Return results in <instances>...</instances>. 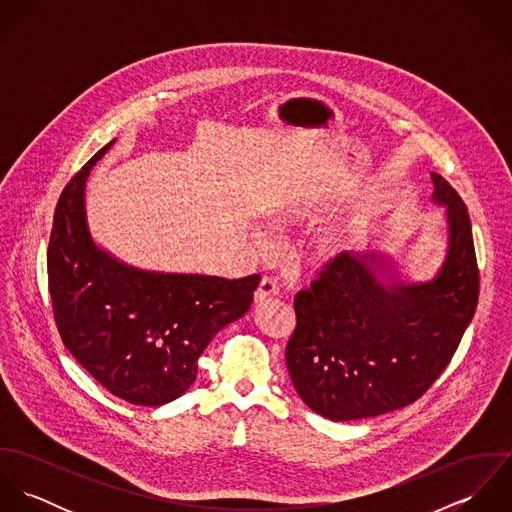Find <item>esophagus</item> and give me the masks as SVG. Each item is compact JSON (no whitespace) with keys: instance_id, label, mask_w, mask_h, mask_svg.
Segmentation results:
<instances>
[{"instance_id":"obj_1","label":"esophagus","mask_w":512,"mask_h":512,"mask_svg":"<svg viewBox=\"0 0 512 512\" xmlns=\"http://www.w3.org/2000/svg\"><path fill=\"white\" fill-rule=\"evenodd\" d=\"M276 295H278V286H276V282H274L272 278H264V280L260 282L258 290L254 292V301H256V303H266V301L274 299Z\"/></svg>"}]
</instances>
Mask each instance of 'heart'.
Listing matches in <instances>:
<instances>
[{"label":"heart","mask_w":512,"mask_h":512,"mask_svg":"<svg viewBox=\"0 0 512 512\" xmlns=\"http://www.w3.org/2000/svg\"><path fill=\"white\" fill-rule=\"evenodd\" d=\"M353 246V236L349 230H329L319 234L311 242L309 258L317 264H327L339 256H343Z\"/></svg>","instance_id":"obj_1"}]
</instances>
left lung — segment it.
Instances as JSON below:
<instances>
[{
  "mask_svg": "<svg viewBox=\"0 0 512 512\" xmlns=\"http://www.w3.org/2000/svg\"><path fill=\"white\" fill-rule=\"evenodd\" d=\"M447 252L434 280H396L388 256L345 252L295 295L286 363L301 400L323 418L349 422L418 400L449 365L479 299L467 207L438 173Z\"/></svg>",
  "mask_w": 512,
  "mask_h": 512,
  "instance_id": "left-lung-1",
  "label": "left lung"
}]
</instances>
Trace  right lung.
<instances>
[{"mask_svg": "<svg viewBox=\"0 0 512 512\" xmlns=\"http://www.w3.org/2000/svg\"><path fill=\"white\" fill-rule=\"evenodd\" d=\"M112 144L61 193L47 250L49 292L74 359L114 396L161 406L195 382L199 357L224 325L248 311L260 276L147 272L96 246L86 220V179Z\"/></svg>", "mask_w": 512, "mask_h": 512, "instance_id": "right-lung-1", "label": "right lung"}]
</instances>
